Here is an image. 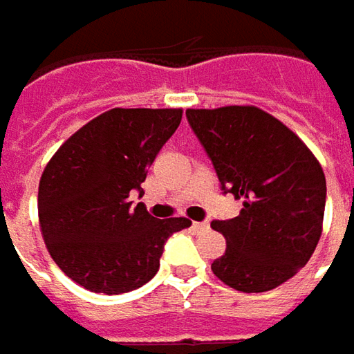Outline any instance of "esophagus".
<instances>
[{"instance_id": "esophagus-1", "label": "esophagus", "mask_w": 354, "mask_h": 354, "mask_svg": "<svg viewBox=\"0 0 354 354\" xmlns=\"http://www.w3.org/2000/svg\"><path fill=\"white\" fill-rule=\"evenodd\" d=\"M193 228H195V232H207L211 225L209 223H193Z\"/></svg>"}]
</instances>
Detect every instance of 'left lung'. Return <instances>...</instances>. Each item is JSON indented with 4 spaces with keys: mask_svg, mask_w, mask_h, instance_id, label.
<instances>
[{
    "mask_svg": "<svg viewBox=\"0 0 354 354\" xmlns=\"http://www.w3.org/2000/svg\"><path fill=\"white\" fill-rule=\"evenodd\" d=\"M225 193L242 198L230 221H212L226 250L212 274L244 293L270 292L309 262L319 242L327 185L317 157L256 106L187 110Z\"/></svg>",
    "mask_w": 354,
    "mask_h": 354,
    "instance_id": "obj_1",
    "label": "left lung"
}]
</instances>
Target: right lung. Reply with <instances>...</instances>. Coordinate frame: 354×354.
Listing matches in <instances>:
<instances>
[{"label":"right lung","mask_w":354,"mask_h":354,"mask_svg":"<svg viewBox=\"0 0 354 354\" xmlns=\"http://www.w3.org/2000/svg\"><path fill=\"white\" fill-rule=\"evenodd\" d=\"M181 108H112L73 133L39 183V225L55 264L94 293L131 292L159 270L163 246L191 221L131 207Z\"/></svg>","instance_id":"1"}]
</instances>
